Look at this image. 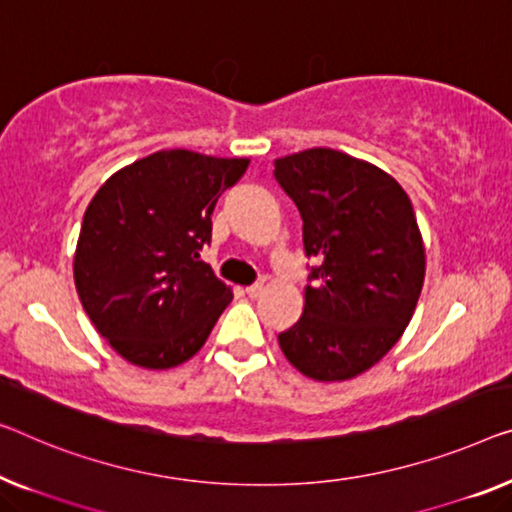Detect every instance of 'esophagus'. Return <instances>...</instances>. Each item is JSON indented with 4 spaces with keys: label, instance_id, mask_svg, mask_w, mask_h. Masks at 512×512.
<instances>
[{
    "label": "esophagus",
    "instance_id": "obj_1",
    "mask_svg": "<svg viewBox=\"0 0 512 512\" xmlns=\"http://www.w3.org/2000/svg\"><path fill=\"white\" fill-rule=\"evenodd\" d=\"M262 292H264V282H255V285L246 287V294L250 296V299H257V296Z\"/></svg>",
    "mask_w": 512,
    "mask_h": 512
}]
</instances>
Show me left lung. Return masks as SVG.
Returning <instances> with one entry per match:
<instances>
[{
    "label": "left lung",
    "instance_id": "left-lung-1",
    "mask_svg": "<svg viewBox=\"0 0 512 512\" xmlns=\"http://www.w3.org/2000/svg\"><path fill=\"white\" fill-rule=\"evenodd\" d=\"M273 165L301 213L305 257L317 262L280 349L305 377L352 379L400 340L416 310L425 248L414 207L391 174L342 151L317 147Z\"/></svg>",
    "mask_w": 512,
    "mask_h": 512
}]
</instances>
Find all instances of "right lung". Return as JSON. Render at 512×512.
I'll use <instances>...</instances> for the list:
<instances>
[{"label": "right lung", "instance_id": "obj_1", "mask_svg": "<svg viewBox=\"0 0 512 512\" xmlns=\"http://www.w3.org/2000/svg\"><path fill=\"white\" fill-rule=\"evenodd\" d=\"M248 158L156 151L124 167L89 202L75 287L96 331L128 363L174 368L200 352L232 301L200 250L218 197Z\"/></svg>", "mask_w": 512, "mask_h": 512}]
</instances>
